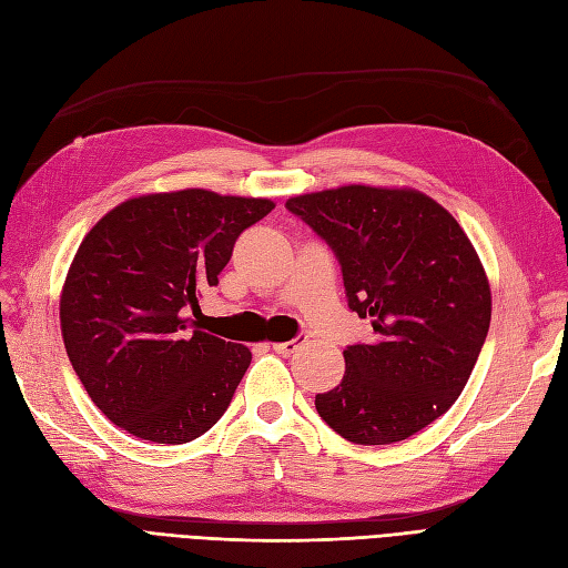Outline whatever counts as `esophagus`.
Returning <instances> with one entry per match:
<instances>
[{"label":"esophagus","mask_w":568,"mask_h":568,"mask_svg":"<svg viewBox=\"0 0 568 568\" xmlns=\"http://www.w3.org/2000/svg\"><path fill=\"white\" fill-rule=\"evenodd\" d=\"M303 343H305V336H296V338H291V341L272 343V351H277L282 355H291V353H296L303 346Z\"/></svg>","instance_id":"1"}]
</instances>
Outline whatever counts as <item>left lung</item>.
Instances as JSON below:
<instances>
[{
	"label": "left lung",
	"mask_w": 568,
	"mask_h": 568,
	"mask_svg": "<svg viewBox=\"0 0 568 568\" xmlns=\"http://www.w3.org/2000/svg\"><path fill=\"white\" fill-rule=\"evenodd\" d=\"M286 209L336 253L348 307L374 338L343 351L346 374L317 393L320 417L357 445L422 432L467 386L490 326V284L459 222L417 189L346 184Z\"/></svg>",
	"instance_id": "8db88e82"
}]
</instances>
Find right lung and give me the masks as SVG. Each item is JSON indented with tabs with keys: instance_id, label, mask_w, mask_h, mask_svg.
I'll return each instance as SVG.
<instances>
[{
	"instance_id": "right-lung-1",
	"label": "right lung",
	"mask_w": 568,
	"mask_h": 568,
	"mask_svg": "<svg viewBox=\"0 0 568 568\" xmlns=\"http://www.w3.org/2000/svg\"><path fill=\"white\" fill-rule=\"evenodd\" d=\"M272 209L209 189L144 194L82 239L61 288V334L84 390L123 432L180 445L225 415L251 351L189 315H201L239 234Z\"/></svg>"
}]
</instances>
